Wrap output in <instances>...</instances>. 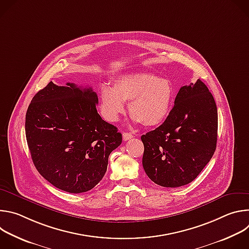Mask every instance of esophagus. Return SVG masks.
<instances>
[{
    "label": "esophagus",
    "mask_w": 249,
    "mask_h": 249,
    "mask_svg": "<svg viewBox=\"0 0 249 249\" xmlns=\"http://www.w3.org/2000/svg\"><path fill=\"white\" fill-rule=\"evenodd\" d=\"M122 136H123V140H124V141H127V140H129V139H131V138L134 137V135H133L132 133H127V132H124V133L122 134Z\"/></svg>",
    "instance_id": "obj_1"
}]
</instances>
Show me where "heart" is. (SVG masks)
Segmentation results:
<instances>
[{
    "label": "heart",
    "instance_id": "obj_1",
    "mask_svg": "<svg viewBox=\"0 0 249 249\" xmlns=\"http://www.w3.org/2000/svg\"><path fill=\"white\" fill-rule=\"evenodd\" d=\"M175 98L172 83L149 73H130L114 80L113 89L103 85L99 90L102 116L116 122L129 103L132 119L147 127L160 125L169 114Z\"/></svg>",
    "mask_w": 249,
    "mask_h": 249
}]
</instances>
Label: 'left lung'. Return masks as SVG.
<instances>
[{
  "instance_id": "8db88e82",
  "label": "left lung",
  "mask_w": 249,
  "mask_h": 249,
  "mask_svg": "<svg viewBox=\"0 0 249 249\" xmlns=\"http://www.w3.org/2000/svg\"><path fill=\"white\" fill-rule=\"evenodd\" d=\"M217 137V105L207 86L198 79L180 88L164 122L141 137L145 148L143 167L158 185H186L212 159Z\"/></svg>"
}]
</instances>
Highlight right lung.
Masks as SVG:
<instances>
[{"label": "right lung", "instance_id": "obj_1", "mask_svg": "<svg viewBox=\"0 0 249 249\" xmlns=\"http://www.w3.org/2000/svg\"><path fill=\"white\" fill-rule=\"evenodd\" d=\"M97 102L91 88L50 82L28 106L25 136L32 161L58 189H92L107 169L109 155L122 143L117 128L97 113Z\"/></svg>", "mask_w": 249, "mask_h": 249}]
</instances>
